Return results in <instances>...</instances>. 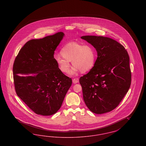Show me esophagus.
Masks as SVG:
<instances>
[{"label": "esophagus", "mask_w": 146, "mask_h": 146, "mask_svg": "<svg viewBox=\"0 0 146 146\" xmlns=\"http://www.w3.org/2000/svg\"><path fill=\"white\" fill-rule=\"evenodd\" d=\"M79 82V79L77 78H74L73 79V83L74 84L78 83Z\"/></svg>", "instance_id": "obj_1"}]
</instances>
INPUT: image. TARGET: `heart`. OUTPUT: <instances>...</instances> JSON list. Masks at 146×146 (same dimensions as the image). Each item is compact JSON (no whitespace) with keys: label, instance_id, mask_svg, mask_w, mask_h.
Wrapping results in <instances>:
<instances>
[{"label":"heart","instance_id":"heart-1","mask_svg":"<svg viewBox=\"0 0 146 146\" xmlns=\"http://www.w3.org/2000/svg\"><path fill=\"white\" fill-rule=\"evenodd\" d=\"M60 54L61 55L54 57L58 67L63 73H67L71 61L74 66L70 71V74L79 70L82 73L90 71L94 67L97 58L96 50L92 45L76 42L66 43L61 49Z\"/></svg>","mask_w":146,"mask_h":146}]
</instances>
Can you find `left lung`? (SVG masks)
I'll list each match as a JSON object with an SVG mask.
<instances>
[{
    "mask_svg": "<svg viewBox=\"0 0 146 146\" xmlns=\"http://www.w3.org/2000/svg\"><path fill=\"white\" fill-rule=\"evenodd\" d=\"M81 38L96 49L98 56L94 67L79 79L85 104L96 114L111 111L131 85L129 54L121 44L111 38L94 35Z\"/></svg>",
    "mask_w": 146,
    "mask_h": 146,
    "instance_id": "8db88e82",
    "label": "left lung"
}]
</instances>
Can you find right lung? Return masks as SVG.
I'll use <instances>...</instances> for the list:
<instances>
[{
	"label": "right lung",
	"mask_w": 146,
	"mask_h": 146,
	"mask_svg": "<svg viewBox=\"0 0 146 146\" xmlns=\"http://www.w3.org/2000/svg\"><path fill=\"white\" fill-rule=\"evenodd\" d=\"M64 34L57 32L32 39L20 49L13 65L17 96L36 114L51 115L59 110L72 80L60 70L55 50Z\"/></svg>",
	"instance_id": "1"
}]
</instances>
